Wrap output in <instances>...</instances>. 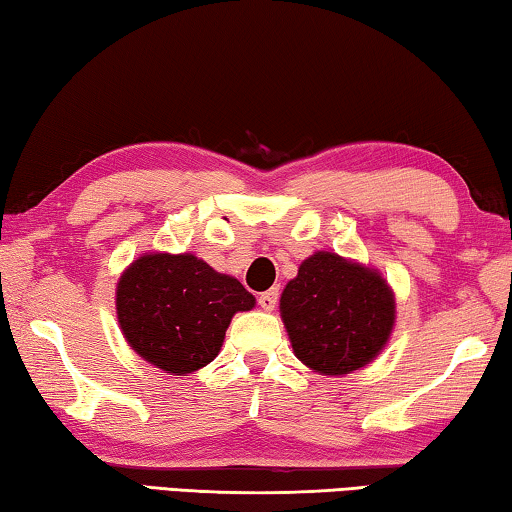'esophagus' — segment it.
Listing matches in <instances>:
<instances>
[{"instance_id":"esophagus-1","label":"esophagus","mask_w":512,"mask_h":512,"mask_svg":"<svg viewBox=\"0 0 512 512\" xmlns=\"http://www.w3.org/2000/svg\"><path fill=\"white\" fill-rule=\"evenodd\" d=\"M278 298H280V291L278 287H273L269 291H264V294H259V305H262L266 312H271L273 307L278 305Z\"/></svg>"}]
</instances>
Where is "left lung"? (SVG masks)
Wrapping results in <instances>:
<instances>
[{
    "mask_svg": "<svg viewBox=\"0 0 512 512\" xmlns=\"http://www.w3.org/2000/svg\"><path fill=\"white\" fill-rule=\"evenodd\" d=\"M296 358L326 376L353 373L392 335L394 291L376 269L319 250L300 264L280 296Z\"/></svg>",
    "mask_w": 512,
    "mask_h": 512,
    "instance_id": "8db88e82",
    "label": "left lung"
}]
</instances>
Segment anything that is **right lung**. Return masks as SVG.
Segmentation results:
<instances>
[{"instance_id":"right-lung-1","label":"right lung","mask_w":512,"mask_h":512,"mask_svg":"<svg viewBox=\"0 0 512 512\" xmlns=\"http://www.w3.org/2000/svg\"><path fill=\"white\" fill-rule=\"evenodd\" d=\"M255 296L191 253H145L120 275L116 312L127 344L145 362L184 376L212 362L237 312Z\"/></svg>"}]
</instances>
